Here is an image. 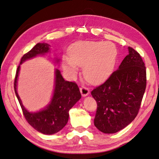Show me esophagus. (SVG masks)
Listing matches in <instances>:
<instances>
[{
  "mask_svg": "<svg viewBox=\"0 0 159 159\" xmlns=\"http://www.w3.org/2000/svg\"><path fill=\"white\" fill-rule=\"evenodd\" d=\"M80 92L82 95L85 97V96H88L89 94H90V90L88 88H86L84 86H82L80 88Z\"/></svg>",
  "mask_w": 159,
  "mask_h": 159,
  "instance_id": "obj_1",
  "label": "esophagus"
}]
</instances>
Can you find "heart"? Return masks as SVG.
<instances>
[{
	"label": "heart",
	"instance_id": "1",
	"mask_svg": "<svg viewBox=\"0 0 159 159\" xmlns=\"http://www.w3.org/2000/svg\"><path fill=\"white\" fill-rule=\"evenodd\" d=\"M69 57L63 58L62 66L70 77H74L79 66L88 82L95 84L105 80L115 65L117 49L111 42L82 41L71 46Z\"/></svg>",
	"mask_w": 159,
	"mask_h": 159
}]
</instances>
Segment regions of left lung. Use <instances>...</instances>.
Segmentation results:
<instances>
[{"mask_svg":"<svg viewBox=\"0 0 159 159\" xmlns=\"http://www.w3.org/2000/svg\"><path fill=\"white\" fill-rule=\"evenodd\" d=\"M128 51L117 70L91 92L98 106L94 124L104 134L118 132L134 121L146 90L144 62L134 49Z\"/></svg>","mask_w":159,"mask_h":159,"instance_id":"8db88e82","label":"left lung"}]
</instances>
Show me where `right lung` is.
I'll return each mask as SVG.
<instances>
[{"label": "right lung", "instance_id": "obj_1", "mask_svg": "<svg viewBox=\"0 0 159 159\" xmlns=\"http://www.w3.org/2000/svg\"><path fill=\"white\" fill-rule=\"evenodd\" d=\"M50 47V46L47 43H38L23 56L17 69L14 82L15 94L27 121L35 129L46 135L55 134L66 125L69 120V111L82 98L77 84L65 81L61 71L58 69H55L54 90L47 105L36 112H30L23 105L17 93V81L21 65L33 58L50 53L51 50ZM54 61L59 64L60 59L56 57L54 58Z\"/></svg>", "mask_w": 159, "mask_h": 159}]
</instances>
